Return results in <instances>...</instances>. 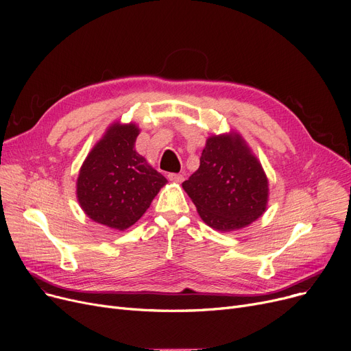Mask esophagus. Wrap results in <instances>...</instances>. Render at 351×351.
Returning <instances> with one entry per match:
<instances>
[{
  "label": "esophagus",
  "instance_id": "34e87169",
  "mask_svg": "<svg viewBox=\"0 0 351 351\" xmlns=\"http://www.w3.org/2000/svg\"><path fill=\"white\" fill-rule=\"evenodd\" d=\"M168 179L173 180V182H182L183 180V175H180V173H169Z\"/></svg>",
  "mask_w": 351,
  "mask_h": 351
}]
</instances>
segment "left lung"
<instances>
[{
  "label": "left lung",
  "mask_w": 351,
  "mask_h": 351,
  "mask_svg": "<svg viewBox=\"0 0 351 351\" xmlns=\"http://www.w3.org/2000/svg\"><path fill=\"white\" fill-rule=\"evenodd\" d=\"M182 186L204 222L220 232L242 229L266 210L267 178L239 135L209 138L199 169Z\"/></svg>",
  "instance_id": "1"
}]
</instances>
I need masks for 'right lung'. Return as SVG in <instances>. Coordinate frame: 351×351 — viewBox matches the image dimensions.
<instances>
[{
  "label": "right lung",
  "mask_w": 351,
  "mask_h": 351,
  "mask_svg": "<svg viewBox=\"0 0 351 351\" xmlns=\"http://www.w3.org/2000/svg\"><path fill=\"white\" fill-rule=\"evenodd\" d=\"M138 135L134 123H114L82 165L77 196L97 223L118 230L132 226L168 182L135 151Z\"/></svg>",
  "instance_id": "right-lung-1"
}]
</instances>
